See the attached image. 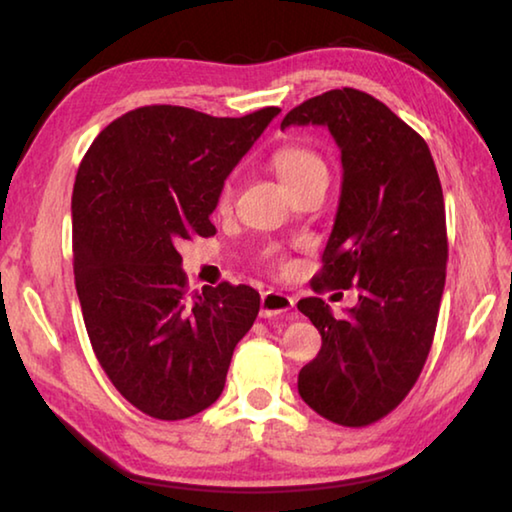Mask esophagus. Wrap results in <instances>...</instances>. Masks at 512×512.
<instances>
[{"label":"esophagus","mask_w":512,"mask_h":512,"mask_svg":"<svg viewBox=\"0 0 512 512\" xmlns=\"http://www.w3.org/2000/svg\"><path fill=\"white\" fill-rule=\"evenodd\" d=\"M291 296H284L280 291H266L262 293V305H259V316L262 318H275V316H287L293 309Z\"/></svg>","instance_id":"esophagus-1"}]
</instances>
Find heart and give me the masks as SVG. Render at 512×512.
<instances>
[{
  "mask_svg": "<svg viewBox=\"0 0 512 512\" xmlns=\"http://www.w3.org/2000/svg\"><path fill=\"white\" fill-rule=\"evenodd\" d=\"M271 164L291 194L314 183L327 185L329 180V169L325 160L320 158L316 151H311L309 146H302V144L280 146V149L271 155ZM230 205H232V183L230 180H225L219 189V196H216V212H228ZM277 264L282 266V262Z\"/></svg>",
  "mask_w": 512,
  "mask_h": 512,
  "instance_id": "b5f03b06",
  "label": "heart"
}]
</instances>
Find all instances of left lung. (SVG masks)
<instances>
[{
    "label": "left lung",
    "mask_w": 512,
    "mask_h": 512,
    "mask_svg": "<svg viewBox=\"0 0 512 512\" xmlns=\"http://www.w3.org/2000/svg\"><path fill=\"white\" fill-rule=\"evenodd\" d=\"M327 126L343 185L323 268L311 289L357 287L348 318L320 298L298 309L323 336L298 393L325 420L368 427L418 381L436 334L447 268L445 198L427 142L370 94L343 88L287 112V126Z\"/></svg>",
    "instance_id": "left-lung-1"
}]
</instances>
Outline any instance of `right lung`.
Returning a JSON list of instances; mask_svg holds the SVG:
<instances>
[{
	"mask_svg": "<svg viewBox=\"0 0 512 512\" xmlns=\"http://www.w3.org/2000/svg\"><path fill=\"white\" fill-rule=\"evenodd\" d=\"M280 108L212 117L144 106L108 124L72 194L74 282L92 350L112 386L155 420H185L219 400L259 293L221 282L189 293L178 248L212 237L210 214Z\"/></svg>",
	"mask_w": 512,
	"mask_h": 512,
	"instance_id": "add662e5",
	"label": "right lung"
}]
</instances>
